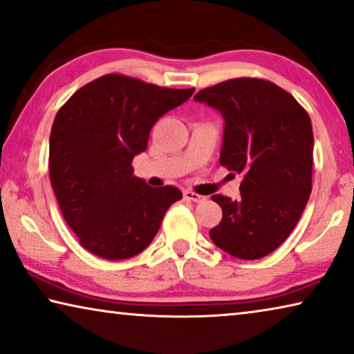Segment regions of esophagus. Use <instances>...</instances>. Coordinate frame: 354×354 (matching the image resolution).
<instances>
[{
    "label": "esophagus",
    "instance_id": "obj_1",
    "mask_svg": "<svg viewBox=\"0 0 354 354\" xmlns=\"http://www.w3.org/2000/svg\"><path fill=\"white\" fill-rule=\"evenodd\" d=\"M184 198L190 200V201H195V203H200V201L206 200L205 197H201V195L192 192V190H186V192H184Z\"/></svg>",
    "mask_w": 354,
    "mask_h": 354
}]
</instances>
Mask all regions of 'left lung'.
Listing matches in <instances>:
<instances>
[{
    "label": "left lung",
    "instance_id": "8db88e82",
    "mask_svg": "<svg viewBox=\"0 0 354 354\" xmlns=\"http://www.w3.org/2000/svg\"><path fill=\"white\" fill-rule=\"evenodd\" d=\"M194 99L222 113L221 165L244 176L238 200L211 197L222 207L212 243L241 260L266 257L290 236L310 197V116L290 93L261 78L217 83Z\"/></svg>",
    "mask_w": 354,
    "mask_h": 354
}]
</instances>
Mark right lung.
Listing matches in <instances>:
<instances>
[{
  "label": "right lung",
  "instance_id": "obj_1",
  "mask_svg": "<svg viewBox=\"0 0 354 354\" xmlns=\"http://www.w3.org/2000/svg\"><path fill=\"white\" fill-rule=\"evenodd\" d=\"M195 89H171L109 74L89 82L61 106L50 133L48 170L67 225L80 244L106 260L140 254L162 218L183 198L173 186L151 187L132 160L149 132Z\"/></svg>",
  "mask_w": 354,
  "mask_h": 354
}]
</instances>
